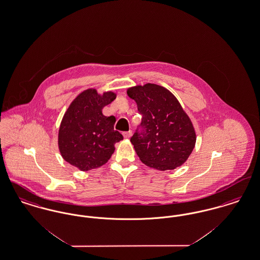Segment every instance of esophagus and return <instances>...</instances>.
<instances>
[{
  "mask_svg": "<svg viewBox=\"0 0 260 260\" xmlns=\"http://www.w3.org/2000/svg\"><path fill=\"white\" fill-rule=\"evenodd\" d=\"M133 135V132L132 131H128V132H124L123 133V136H124V138H129L131 136Z\"/></svg>",
  "mask_w": 260,
  "mask_h": 260,
  "instance_id": "1",
  "label": "esophagus"
}]
</instances>
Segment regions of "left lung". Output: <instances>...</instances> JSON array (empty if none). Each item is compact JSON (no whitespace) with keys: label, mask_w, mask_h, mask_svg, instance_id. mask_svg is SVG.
Instances as JSON below:
<instances>
[{"label":"left lung","mask_w":260,"mask_h":260,"mask_svg":"<svg viewBox=\"0 0 260 260\" xmlns=\"http://www.w3.org/2000/svg\"><path fill=\"white\" fill-rule=\"evenodd\" d=\"M127 95L136 101L142 116L131 137L139 159L159 171L181 166L195 147L196 134L178 100L155 84L131 87Z\"/></svg>","instance_id":"left-lung-1"}]
</instances>
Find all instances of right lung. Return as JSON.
<instances>
[{
    "instance_id": "add662e5",
    "label": "right lung",
    "mask_w": 260,
    "mask_h": 260,
    "mask_svg": "<svg viewBox=\"0 0 260 260\" xmlns=\"http://www.w3.org/2000/svg\"><path fill=\"white\" fill-rule=\"evenodd\" d=\"M116 94L87 89L77 96L64 117L58 133V146L63 159L81 171L99 168L111 158L114 144L123 136L114 129L116 118L102 114Z\"/></svg>"
}]
</instances>
